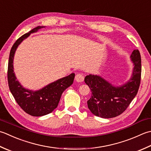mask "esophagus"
Wrapping results in <instances>:
<instances>
[{
  "instance_id": "1",
  "label": "esophagus",
  "mask_w": 151,
  "mask_h": 151,
  "mask_svg": "<svg viewBox=\"0 0 151 151\" xmlns=\"http://www.w3.org/2000/svg\"><path fill=\"white\" fill-rule=\"evenodd\" d=\"M84 79V77L82 74H77V75L75 76V81L78 82H83Z\"/></svg>"
}]
</instances>
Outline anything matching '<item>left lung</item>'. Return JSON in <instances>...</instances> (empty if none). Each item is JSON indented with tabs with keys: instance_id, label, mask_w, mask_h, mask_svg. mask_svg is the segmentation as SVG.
Segmentation results:
<instances>
[{
	"instance_id": "8db88e82",
	"label": "left lung",
	"mask_w": 151,
	"mask_h": 151,
	"mask_svg": "<svg viewBox=\"0 0 151 151\" xmlns=\"http://www.w3.org/2000/svg\"><path fill=\"white\" fill-rule=\"evenodd\" d=\"M134 65L131 78L124 84L114 86L101 76L89 75L84 82L91 91L87 101L88 109L96 116L111 119L124 111L137 95L141 75V60L139 51L134 50L130 55Z\"/></svg>"
}]
</instances>
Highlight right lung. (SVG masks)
I'll list each match as a JSON object with an SVG mask.
<instances>
[{"instance_id":"add662e5","label":"right lung","mask_w":151,"mask_h":151,"mask_svg":"<svg viewBox=\"0 0 151 151\" xmlns=\"http://www.w3.org/2000/svg\"><path fill=\"white\" fill-rule=\"evenodd\" d=\"M44 27H45L38 26L19 38L12 47L8 61V82L11 93L19 107L25 113L33 116L46 115L57 108L61 94L65 90L72 85L75 76V73H71L69 76L58 79L37 91L26 89L17 81L14 72L13 65L14 54L17 48L31 33L36 32Z\"/></svg>"}]
</instances>
